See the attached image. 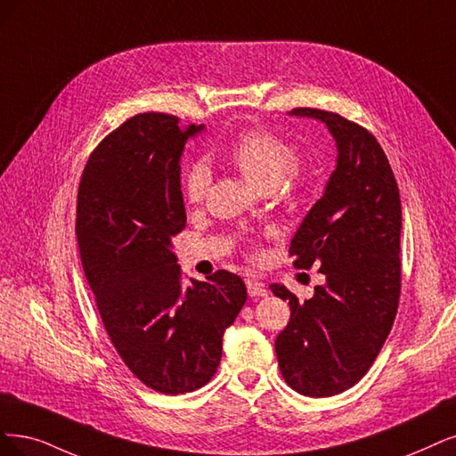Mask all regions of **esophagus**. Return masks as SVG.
<instances>
[{
	"mask_svg": "<svg viewBox=\"0 0 456 456\" xmlns=\"http://www.w3.org/2000/svg\"><path fill=\"white\" fill-rule=\"evenodd\" d=\"M246 288H248L249 297H266L268 295L265 283L261 280H256V278H248L246 280Z\"/></svg>",
	"mask_w": 456,
	"mask_h": 456,
	"instance_id": "34e87169",
	"label": "esophagus"
}]
</instances>
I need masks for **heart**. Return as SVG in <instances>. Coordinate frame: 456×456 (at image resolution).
<instances>
[{
  "mask_svg": "<svg viewBox=\"0 0 456 456\" xmlns=\"http://www.w3.org/2000/svg\"><path fill=\"white\" fill-rule=\"evenodd\" d=\"M222 158L244 175L259 190H271L278 197H289L306 183V173L297 161L298 151L293 142L274 131L254 127L234 137ZM210 183L205 161H193L182 178V197L188 205H199Z\"/></svg>",
  "mask_w": 456,
  "mask_h": 456,
  "instance_id": "heart-1",
  "label": "heart"
}]
</instances>
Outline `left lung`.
<instances>
[{"label": "left lung", "instance_id": "8db88e82", "mask_svg": "<svg viewBox=\"0 0 456 456\" xmlns=\"http://www.w3.org/2000/svg\"><path fill=\"white\" fill-rule=\"evenodd\" d=\"M291 114L327 124L336 168L289 246L295 266H319L325 285L298 300L285 285L291 319L276 338L281 376L305 396L347 391L374 364L398 312L402 289L398 183L378 139L338 112L298 107Z\"/></svg>", "mask_w": 456, "mask_h": 456}]
</instances>
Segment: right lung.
Instances as JSON below:
<instances>
[{
    "mask_svg": "<svg viewBox=\"0 0 456 456\" xmlns=\"http://www.w3.org/2000/svg\"><path fill=\"white\" fill-rule=\"evenodd\" d=\"M202 126L129 118L97 144L77 195L82 268L109 338L134 378L163 395L200 389L246 302L240 276L185 283L171 240L185 227L180 156Z\"/></svg>",
    "mask_w": 456,
    "mask_h": 456,
    "instance_id": "add662e5",
    "label": "right lung"
}]
</instances>
